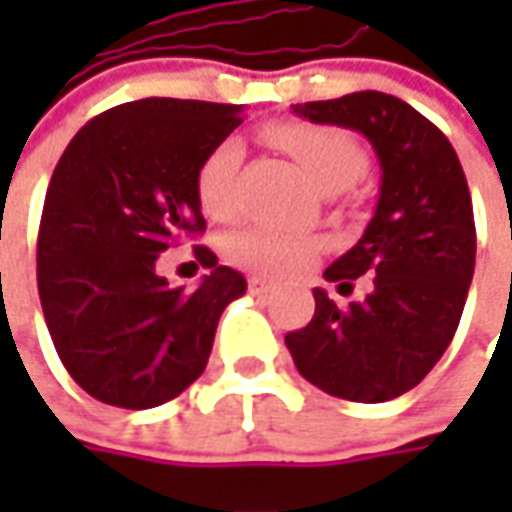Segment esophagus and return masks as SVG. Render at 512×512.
I'll return each instance as SVG.
<instances>
[{
  "label": "esophagus",
  "mask_w": 512,
  "mask_h": 512,
  "mask_svg": "<svg viewBox=\"0 0 512 512\" xmlns=\"http://www.w3.org/2000/svg\"><path fill=\"white\" fill-rule=\"evenodd\" d=\"M247 287H250L253 296H265L267 290L273 287V282H270V279H262V276H250V279H247Z\"/></svg>",
  "instance_id": "1"
}]
</instances>
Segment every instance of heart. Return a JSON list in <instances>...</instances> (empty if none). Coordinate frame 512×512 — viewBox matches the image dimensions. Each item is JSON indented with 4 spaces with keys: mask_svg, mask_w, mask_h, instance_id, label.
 Returning <instances> with one entry per match:
<instances>
[{
    "mask_svg": "<svg viewBox=\"0 0 512 512\" xmlns=\"http://www.w3.org/2000/svg\"><path fill=\"white\" fill-rule=\"evenodd\" d=\"M267 136L287 150L299 168L310 176L319 190H344L356 185L367 170L364 148L339 128L327 125H302V122H282L267 128ZM242 165V142L225 139L202 159L196 170V196L207 216L230 219L236 210V176ZM322 245L307 233H287L276 227H245L230 239V259L245 270L267 273V276H287L305 270Z\"/></svg>",
    "mask_w": 512,
    "mask_h": 512,
    "instance_id": "heart-1",
    "label": "heart"
}]
</instances>
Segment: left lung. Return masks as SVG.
<instances>
[{"label": "left lung", "mask_w": 512, "mask_h": 512, "mask_svg": "<svg viewBox=\"0 0 512 512\" xmlns=\"http://www.w3.org/2000/svg\"><path fill=\"white\" fill-rule=\"evenodd\" d=\"M293 113L359 130L376 150L382 187L362 239L325 270L339 290L370 273L373 290L339 307L316 287V313L287 333V350L307 382L330 396L396 399L442 359L473 282L476 225L459 156L430 119L379 90L293 105Z\"/></svg>", "instance_id": "obj_1"}]
</instances>
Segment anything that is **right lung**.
Segmentation results:
<instances>
[{
	"instance_id": "add662e5",
	"label": "right lung",
	"mask_w": 512,
	"mask_h": 512,
	"mask_svg": "<svg viewBox=\"0 0 512 512\" xmlns=\"http://www.w3.org/2000/svg\"><path fill=\"white\" fill-rule=\"evenodd\" d=\"M242 105L150 96L90 119L53 170L39 225L36 282L50 339L73 382L99 402L148 410L205 373L219 316L245 276L173 287L156 259L202 233L196 170L242 125Z\"/></svg>"
}]
</instances>
